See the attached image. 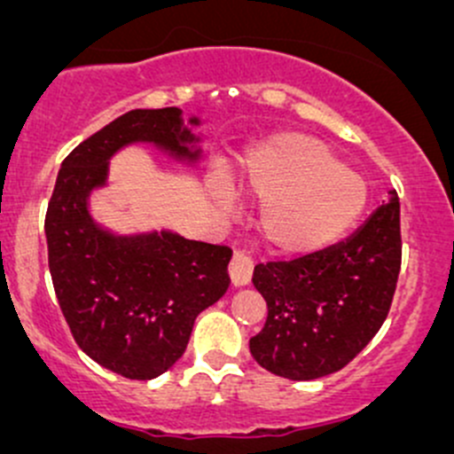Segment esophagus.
<instances>
[{"label":"esophagus","mask_w":454,"mask_h":454,"mask_svg":"<svg viewBox=\"0 0 454 454\" xmlns=\"http://www.w3.org/2000/svg\"><path fill=\"white\" fill-rule=\"evenodd\" d=\"M253 268H254L253 256H248L246 253H241V250H237V253L232 254L231 265H228V272H231L232 286H235V287L248 286L250 278H253Z\"/></svg>","instance_id":"obj_1"}]
</instances>
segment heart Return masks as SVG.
<instances>
[{
  "label": "heart",
  "mask_w": 454,
  "mask_h": 454,
  "mask_svg": "<svg viewBox=\"0 0 454 454\" xmlns=\"http://www.w3.org/2000/svg\"><path fill=\"white\" fill-rule=\"evenodd\" d=\"M244 182L261 206V232L281 253H312L332 244L358 219L367 186L325 142L287 136L256 149L244 167ZM213 200L232 210L235 193L215 182Z\"/></svg>",
  "instance_id": "b5f03b06"
}]
</instances>
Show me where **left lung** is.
I'll list each match as a JSON object with an SVG mask.
<instances>
[{"label":"left lung","mask_w":454,"mask_h":454,"mask_svg":"<svg viewBox=\"0 0 454 454\" xmlns=\"http://www.w3.org/2000/svg\"><path fill=\"white\" fill-rule=\"evenodd\" d=\"M391 198L349 237L294 261L254 265L268 305L250 354L270 373L316 380L349 364L391 309L402 263L400 201Z\"/></svg>","instance_id":"left-lung-1"}]
</instances>
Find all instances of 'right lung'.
I'll return each instance as SVG.
<instances>
[{
	"label": "right lung",
	"instance_id": "add662e5",
	"mask_svg": "<svg viewBox=\"0 0 454 454\" xmlns=\"http://www.w3.org/2000/svg\"><path fill=\"white\" fill-rule=\"evenodd\" d=\"M134 142L186 162L201 153L182 109L122 114L63 160L45 239L54 292L76 345L122 378L153 380L182 358L198 314L226 294L232 250L168 231L114 235L91 219L90 193L107 182L112 155Z\"/></svg>",
	"mask_w": 454,
	"mask_h": 454
}]
</instances>
